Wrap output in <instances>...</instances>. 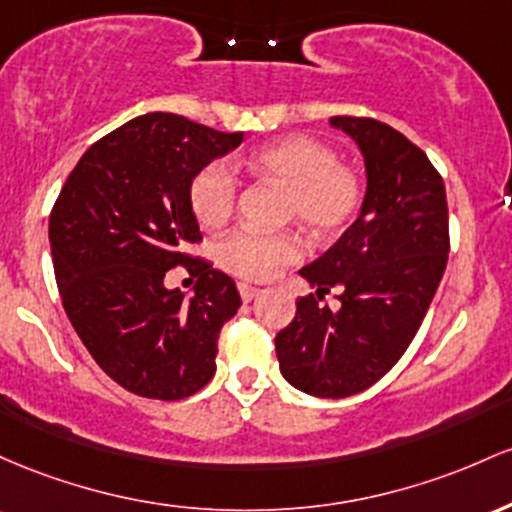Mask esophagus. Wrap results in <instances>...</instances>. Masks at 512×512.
Listing matches in <instances>:
<instances>
[{
	"instance_id": "1",
	"label": "esophagus",
	"mask_w": 512,
	"mask_h": 512,
	"mask_svg": "<svg viewBox=\"0 0 512 512\" xmlns=\"http://www.w3.org/2000/svg\"><path fill=\"white\" fill-rule=\"evenodd\" d=\"M239 295H241V300H244V302H251V300H256L258 295H261V287H254L249 283H239Z\"/></svg>"
}]
</instances>
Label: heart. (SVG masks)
I'll return each instance as SVG.
<instances>
[{
  "label": "heart",
  "instance_id": "heart-1",
  "mask_svg": "<svg viewBox=\"0 0 512 512\" xmlns=\"http://www.w3.org/2000/svg\"><path fill=\"white\" fill-rule=\"evenodd\" d=\"M241 166L287 191L285 212L317 241L336 239L358 220L365 205V181L353 166L338 162L336 149L309 135H292L256 149ZM239 181L227 164L212 162L191 181V208L203 227H220L232 217ZM302 256L292 232L261 234L237 229L217 244V261L239 278L266 280Z\"/></svg>",
  "mask_w": 512,
  "mask_h": 512
}]
</instances>
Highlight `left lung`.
<instances>
[{
    "mask_svg": "<svg viewBox=\"0 0 512 512\" xmlns=\"http://www.w3.org/2000/svg\"><path fill=\"white\" fill-rule=\"evenodd\" d=\"M365 157L367 193L358 220L300 275L317 295L275 336L280 372L324 399L365 392L411 346L450 254L445 183L421 147L375 118L333 116ZM337 290L342 309L320 300Z\"/></svg>",
    "mask_w": 512,
    "mask_h": 512,
    "instance_id": "1",
    "label": "left lung"
}]
</instances>
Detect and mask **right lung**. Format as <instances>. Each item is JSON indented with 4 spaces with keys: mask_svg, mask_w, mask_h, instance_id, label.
<instances>
[{
    "mask_svg": "<svg viewBox=\"0 0 512 512\" xmlns=\"http://www.w3.org/2000/svg\"><path fill=\"white\" fill-rule=\"evenodd\" d=\"M239 142L241 132L147 113L86 149L57 195L48 234L62 307L132 394L179 401L215 375L217 338L241 297L229 275L188 254L203 241L191 181ZM176 265L196 278L191 301L165 290Z\"/></svg>",
    "mask_w": 512,
    "mask_h": 512,
    "instance_id": "add662e5",
    "label": "right lung"
}]
</instances>
